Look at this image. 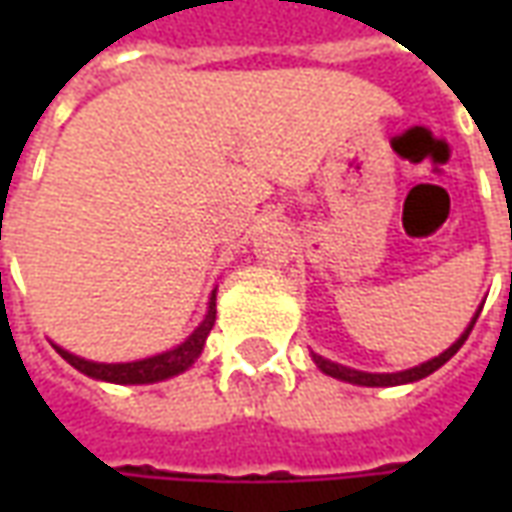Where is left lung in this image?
Listing matches in <instances>:
<instances>
[{
	"instance_id": "1",
	"label": "left lung",
	"mask_w": 512,
	"mask_h": 512,
	"mask_svg": "<svg viewBox=\"0 0 512 512\" xmlns=\"http://www.w3.org/2000/svg\"><path fill=\"white\" fill-rule=\"evenodd\" d=\"M474 321H477V315L472 318V323L466 326V332L455 340V343L444 351V354L433 356V359H428V362H422V365L411 367V370H400V373H362V370H351V367H343L337 365V362H329V359H323V356L312 354V359H315V365L321 367L326 376L332 378H340V381H348V384H359V386H400V384H411V381H419V378L430 376L433 370H439L444 362H450L452 356L458 354V348H461L463 343H466V337H469V332L474 329Z\"/></svg>"
}]
</instances>
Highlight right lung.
I'll return each instance as SVG.
<instances>
[{
	"mask_svg": "<svg viewBox=\"0 0 512 512\" xmlns=\"http://www.w3.org/2000/svg\"><path fill=\"white\" fill-rule=\"evenodd\" d=\"M213 321H216V290L211 293V301H208V312L202 323L194 329V332L172 351H164V354L147 356V359H139V362H120V365H106V362H90V359H82V356L65 351L60 345L57 354L73 365L84 376L95 378V381H109V384H156V381H164V378H172L189 370L194 365V359L202 354V345L208 340V334L213 329Z\"/></svg>",
	"mask_w": 512,
	"mask_h": 512,
	"instance_id": "obj_1",
	"label": "right lung"
}]
</instances>
